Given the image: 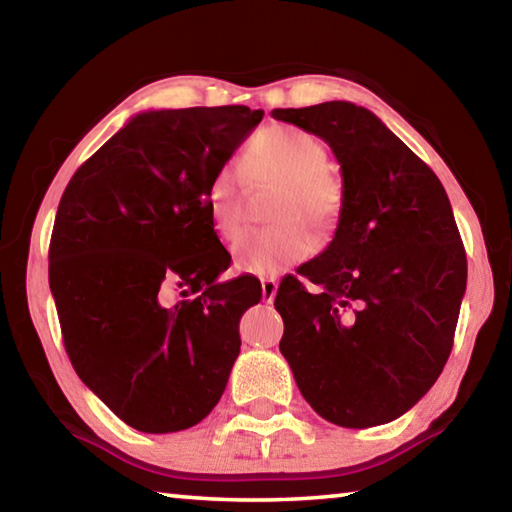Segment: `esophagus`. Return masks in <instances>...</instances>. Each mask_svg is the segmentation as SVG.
<instances>
[{"label": "esophagus", "instance_id": "34e87169", "mask_svg": "<svg viewBox=\"0 0 512 512\" xmlns=\"http://www.w3.org/2000/svg\"><path fill=\"white\" fill-rule=\"evenodd\" d=\"M275 293H277V280H273V277H264V280H262V298H264V302H273Z\"/></svg>", "mask_w": 512, "mask_h": 512}]
</instances>
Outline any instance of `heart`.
I'll return each instance as SVG.
<instances>
[{
	"mask_svg": "<svg viewBox=\"0 0 512 512\" xmlns=\"http://www.w3.org/2000/svg\"><path fill=\"white\" fill-rule=\"evenodd\" d=\"M237 164H223L207 183L205 203L212 228L230 241L244 225L246 178L250 183H282L268 228L250 230L232 248L239 271L277 275L291 264L314 255L318 239L332 235L343 214L341 180L327 171V146L296 126H271L257 133Z\"/></svg>",
	"mask_w": 512,
	"mask_h": 512,
	"instance_id": "1",
	"label": "heart"
}]
</instances>
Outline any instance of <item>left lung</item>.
I'll return each instance as SVG.
<instances>
[{"label": "left lung", "mask_w": 512, "mask_h": 512, "mask_svg": "<svg viewBox=\"0 0 512 512\" xmlns=\"http://www.w3.org/2000/svg\"><path fill=\"white\" fill-rule=\"evenodd\" d=\"M341 164L334 239L284 277L280 352L320 418L366 429L400 418L436 384L454 345L467 259L436 173L384 121L350 101L275 108Z\"/></svg>", "instance_id": "obj_1"}]
</instances>
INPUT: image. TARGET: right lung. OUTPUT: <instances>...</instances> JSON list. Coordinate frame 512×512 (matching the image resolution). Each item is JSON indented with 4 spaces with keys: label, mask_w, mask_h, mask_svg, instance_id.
<instances>
[{
    "label": "right lung",
    "mask_w": 512,
    "mask_h": 512,
    "mask_svg": "<svg viewBox=\"0 0 512 512\" xmlns=\"http://www.w3.org/2000/svg\"><path fill=\"white\" fill-rule=\"evenodd\" d=\"M246 106L146 110L81 164L60 198L49 287L76 375L128 427H194L221 400L239 320L262 300L207 214L214 171L262 121ZM169 288L192 301L163 305Z\"/></svg>",
    "instance_id": "right-lung-1"
}]
</instances>
